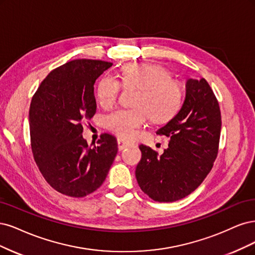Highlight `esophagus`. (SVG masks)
Returning a JSON list of instances; mask_svg holds the SVG:
<instances>
[{"mask_svg": "<svg viewBox=\"0 0 255 255\" xmlns=\"http://www.w3.org/2000/svg\"><path fill=\"white\" fill-rule=\"evenodd\" d=\"M132 144H131L130 142H127V141H124L123 138H118V146H119V149L120 150H123L124 148H126V147H129Z\"/></svg>", "mask_w": 255, "mask_h": 255, "instance_id": "obj_1", "label": "esophagus"}]
</instances>
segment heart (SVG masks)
Returning a JSON list of instances; mask_svg holds the SVG:
<instances>
[{"label":"heart","instance_id":"1","mask_svg":"<svg viewBox=\"0 0 255 255\" xmlns=\"http://www.w3.org/2000/svg\"><path fill=\"white\" fill-rule=\"evenodd\" d=\"M121 80L107 74L97 85V101L103 108H111L121 96L123 85L138 88L135 108L119 109L106 118V127L122 138H132L148 118L165 123L176 116L183 100V89L171 73L162 65L132 63L122 69Z\"/></svg>","mask_w":255,"mask_h":255}]
</instances>
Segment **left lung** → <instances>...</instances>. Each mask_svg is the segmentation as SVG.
<instances>
[{
	"label": "left lung",
	"instance_id": "left-lung-1",
	"mask_svg": "<svg viewBox=\"0 0 255 255\" xmlns=\"http://www.w3.org/2000/svg\"><path fill=\"white\" fill-rule=\"evenodd\" d=\"M221 116L204 78L188 79L181 109L157 134L170 138L163 154L141 144L135 169L141 190L154 201L174 202L193 193L209 175L218 153Z\"/></svg>",
	"mask_w": 255,
	"mask_h": 255
}]
</instances>
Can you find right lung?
Listing matches in <instances>:
<instances>
[{
  "label": "right lung",
  "mask_w": 255,
  "mask_h": 255,
  "mask_svg": "<svg viewBox=\"0 0 255 255\" xmlns=\"http://www.w3.org/2000/svg\"><path fill=\"white\" fill-rule=\"evenodd\" d=\"M111 62L75 59L53 70L31 98L32 155L54 190L81 198L95 192L118 153L117 138L102 133L98 146L83 137V123L94 117V83Z\"/></svg>",
  "instance_id": "right-lung-1"
}]
</instances>
